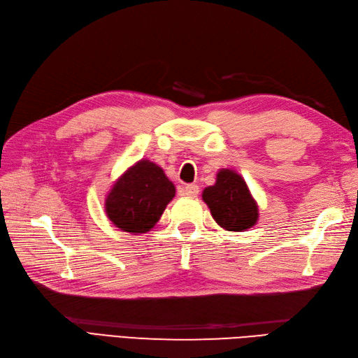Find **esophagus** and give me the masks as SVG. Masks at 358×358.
I'll list each match as a JSON object with an SVG mask.
<instances>
[{
	"label": "esophagus",
	"instance_id": "1",
	"mask_svg": "<svg viewBox=\"0 0 358 358\" xmlns=\"http://www.w3.org/2000/svg\"><path fill=\"white\" fill-rule=\"evenodd\" d=\"M181 192L186 196H196L200 192V187L196 185H185L183 189H181Z\"/></svg>",
	"mask_w": 358,
	"mask_h": 358
}]
</instances>
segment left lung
I'll return each instance as SVG.
<instances>
[{"mask_svg":"<svg viewBox=\"0 0 358 358\" xmlns=\"http://www.w3.org/2000/svg\"><path fill=\"white\" fill-rule=\"evenodd\" d=\"M203 201L212 218L224 231L243 232L258 222V204L241 175L234 169H220L215 183L204 187Z\"/></svg>","mask_w":358,"mask_h":358,"instance_id":"8db88e82","label":"left lung"}]
</instances>
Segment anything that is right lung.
Segmentation results:
<instances>
[{"label":"right lung","instance_id":"obj_1","mask_svg":"<svg viewBox=\"0 0 358 358\" xmlns=\"http://www.w3.org/2000/svg\"><path fill=\"white\" fill-rule=\"evenodd\" d=\"M175 196V185L150 159L141 158L113 181L104 210L112 224L129 234H146Z\"/></svg>","mask_w":358,"mask_h":358}]
</instances>
